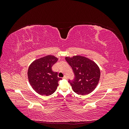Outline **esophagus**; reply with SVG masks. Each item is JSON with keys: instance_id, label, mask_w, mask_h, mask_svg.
Wrapping results in <instances>:
<instances>
[{"instance_id": "34e87169", "label": "esophagus", "mask_w": 129, "mask_h": 129, "mask_svg": "<svg viewBox=\"0 0 129 129\" xmlns=\"http://www.w3.org/2000/svg\"><path fill=\"white\" fill-rule=\"evenodd\" d=\"M63 79H67V76H64L63 77Z\"/></svg>"}]
</instances>
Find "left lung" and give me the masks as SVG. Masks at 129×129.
<instances>
[{
	"instance_id": "1",
	"label": "left lung",
	"mask_w": 129,
	"mask_h": 129,
	"mask_svg": "<svg viewBox=\"0 0 129 129\" xmlns=\"http://www.w3.org/2000/svg\"><path fill=\"white\" fill-rule=\"evenodd\" d=\"M74 74L73 80H68L73 91L78 95L89 94L95 89L100 80L99 67L94 62L82 56L66 57Z\"/></svg>"
}]
</instances>
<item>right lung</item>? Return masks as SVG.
<instances>
[{
  "instance_id": "right-lung-1",
  "label": "right lung",
  "mask_w": 129,
  "mask_h": 129,
  "mask_svg": "<svg viewBox=\"0 0 129 129\" xmlns=\"http://www.w3.org/2000/svg\"><path fill=\"white\" fill-rule=\"evenodd\" d=\"M58 58L52 55L41 57L33 62L28 69L29 82L39 94L49 96L55 91L58 82L62 80L58 77L57 73L52 71V66Z\"/></svg>"
}]
</instances>
